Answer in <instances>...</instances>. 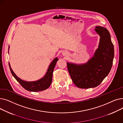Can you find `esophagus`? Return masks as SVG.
Here are the masks:
<instances>
[{
	"label": "esophagus",
	"mask_w": 123,
	"mask_h": 123,
	"mask_svg": "<svg viewBox=\"0 0 123 123\" xmlns=\"http://www.w3.org/2000/svg\"><path fill=\"white\" fill-rule=\"evenodd\" d=\"M64 54H65V55H66V54H67V52H65V53H64Z\"/></svg>",
	"instance_id": "34e87169"
}]
</instances>
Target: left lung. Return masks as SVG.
Returning <instances> with one entry per match:
<instances>
[{
    "instance_id": "left-lung-1",
    "label": "left lung",
    "mask_w": 123,
    "mask_h": 123,
    "mask_svg": "<svg viewBox=\"0 0 123 123\" xmlns=\"http://www.w3.org/2000/svg\"><path fill=\"white\" fill-rule=\"evenodd\" d=\"M100 36L98 48L94 56L82 65L67 63V69L74 84L78 88L88 89L99 85L111 69L114 57V45L109 31L96 26Z\"/></svg>"
}]
</instances>
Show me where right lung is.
Here are the masks:
<instances>
[{
	"label": "right lung",
	"instance_id": "add662e5",
	"mask_svg": "<svg viewBox=\"0 0 123 123\" xmlns=\"http://www.w3.org/2000/svg\"><path fill=\"white\" fill-rule=\"evenodd\" d=\"M58 60L57 58H55L53 61L51 62L48 69L47 72L46 73V75L43 77V78L37 80L36 81L33 82H27L19 78L15 75V74L13 71L12 69L11 68L9 62V66L10 70V71L15 78V79L20 83V84L24 88L25 90L29 91L31 92H38L43 91L44 90H46L49 87L52 81V75L53 70L56 65L57 61Z\"/></svg>",
	"mask_w": 123,
	"mask_h": 123
}]
</instances>
